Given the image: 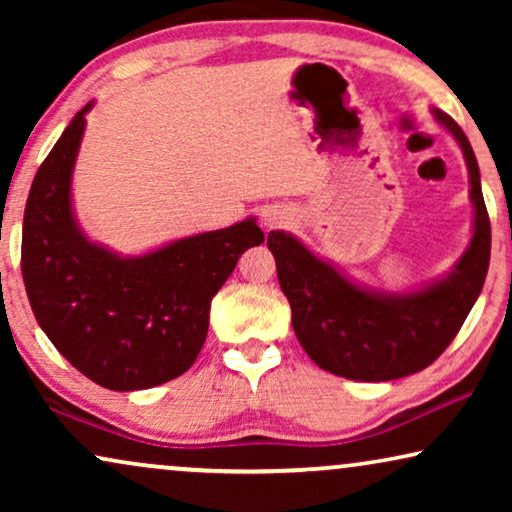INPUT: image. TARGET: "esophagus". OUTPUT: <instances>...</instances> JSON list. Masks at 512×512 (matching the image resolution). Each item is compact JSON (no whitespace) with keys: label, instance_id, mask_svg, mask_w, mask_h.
<instances>
[{"label":"esophagus","instance_id":"34e87169","mask_svg":"<svg viewBox=\"0 0 512 512\" xmlns=\"http://www.w3.org/2000/svg\"><path fill=\"white\" fill-rule=\"evenodd\" d=\"M284 223H289V214L284 212V209H268V212L263 214V226L272 230V228H282Z\"/></svg>","mask_w":512,"mask_h":512}]
</instances>
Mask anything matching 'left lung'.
Wrapping results in <instances>:
<instances>
[{"instance_id":"1","label":"left lung","mask_w":512,"mask_h":512,"mask_svg":"<svg viewBox=\"0 0 512 512\" xmlns=\"http://www.w3.org/2000/svg\"><path fill=\"white\" fill-rule=\"evenodd\" d=\"M433 116L464 151L475 207L471 244L450 275L422 291L377 293L349 282L293 235H268L298 342L319 368L347 380L387 382L431 366L459 333L485 284L492 228L478 160L452 116L440 109Z\"/></svg>"}]
</instances>
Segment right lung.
I'll use <instances>...</instances> for the list:
<instances>
[{
	"mask_svg": "<svg viewBox=\"0 0 512 512\" xmlns=\"http://www.w3.org/2000/svg\"><path fill=\"white\" fill-rule=\"evenodd\" d=\"M90 107L72 118L32 181L25 291L48 340L88 380L114 391L158 387L198 359L212 298L265 235L247 219L132 258L88 242L74 221L72 172Z\"/></svg>",
	"mask_w": 512,
	"mask_h": 512,
	"instance_id": "1",
	"label": "right lung"
}]
</instances>
